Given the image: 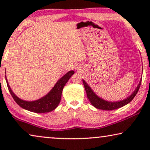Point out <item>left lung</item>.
<instances>
[{"label": "left lung", "instance_id": "left-lung-1", "mask_svg": "<svg viewBox=\"0 0 150 150\" xmlns=\"http://www.w3.org/2000/svg\"><path fill=\"white\" fill-rule=\"evenodd\" d=\"M141 80H142V79H141V81L139 82V85L137 87L136 89L134 90V92H133L128 98H126V99L124 100H122V101L118 102H108L106 101V100L102 99V98L98 97V96L94 93L93 90L91 89V87L88 85V84H87V83H86L84 80H83V82L86 93H87V98L92 105L96 108H98V109L104 110H111L122 107V106L126 105L127 104H128L129 102L132 101L133 98H134L135 97V96L137 95V92L139 91V88H140V85L141 84Z\"/></svg>", "mask_w": 150, "mask_h": 150}]
</instances>
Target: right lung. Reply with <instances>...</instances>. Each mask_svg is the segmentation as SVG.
Returning a JSON list of instances; mask_svg holds the SVG:
<instances>
[{"instance_id": "obj_1", "label": "right lung", "mask_w": 150, "mask_h": 150, "mask_svg": "<svg viewBox=\"0 0 150 150\" xmlns=\"http://www.w3.org/2000/svg\"><path fill=\"white\" fill-rule=\"evenodd\" d=\"M74 74V71L71 70L65 74L62 78L57 81L55 84L54 87L50 90V91L44 97L35 101H25L21 100L17 97L10 88L9 83H8L7 78L5 77L8 89L11 93L13 100L20 107L23 108L29 111L36 112V113H44V112H48L54 110L59 105L61 101V94H62L63 89L69 81V78Z\"/></svg>"}]
</instances>
